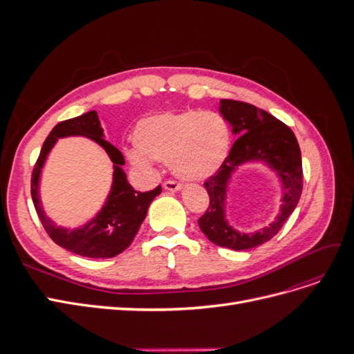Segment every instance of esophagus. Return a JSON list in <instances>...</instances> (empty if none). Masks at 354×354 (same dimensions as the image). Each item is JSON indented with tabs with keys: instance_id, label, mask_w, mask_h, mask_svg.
Segmentation results:
<instances>
[{
	"instance_id": "1",
	"label": "esophagus",
	"mask_w": 354,
	"mask_h": 354,
	"mask_svg": "<svg viewBox=\"0 0 354 354\" xmlns=\"http://www.w3.org/2000/svg\"><path fill=\"white\" fill-rule=\"evenodd\" d=\"M164 189L169 190V192H178V190H181V185L177 183V181L168 180V181H165V183H164Z\"/></svg>"
}]
</instances>
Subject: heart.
I'll use <instances>...</instances> for the list:
<instances>
[{
    "label": "heart",
    "mask_w": 354,
    "mask_h": 354,
    "mask_svg": "<svg viewBox=\"0 0 354 354\" xmlns=\"http://www.w3.org/2000/svg\"><path fill=\"white\" fill-rule=\"evenodd\" d=\"M136 151L128 153L140 169L151 159L169 162L173 173L186 181H201L216 174L229 156L232 133L227 121L216 112L185 111L140 121L136 128Z\"/></svg>",
    "instance_id": "obj_1"
}]
</instances>
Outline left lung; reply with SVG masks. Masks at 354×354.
Returning <instances> with one entry per match:
<instances>
[{
  "label": "left lung",
  "mask_w": 354,
  "mask_h": 354,
  "mask_svg": "<svg viewBox=\"0 0 354 354\" xmlns=\"http://www.w3.org/2000/svg\"><path fill=\"white\" fill-rule=\"evenodd\" d=\"M220 113L232 125L238 140L221 168L203 183L209 205L198 223L212 243L234 251L251 250L270 241L295 209L303 190L301 151L291 128L254 104L223 99ZM250 162H261L274 171L281 181L283 198L274 222L260 231L243 234L230 226L225 208L232 173Z\"/></svg>",
  "instance_id": "1"
}]
</instances>
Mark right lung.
<instances>
[{
	"label": "right lung",
	"mask_w": 354,
	"mask_h": 354,
	"mask_svg": "<svg viewBox=\"0 0 354 354\" xmlns=\"http://www.w3.org/2000/svg\"><path fill=\"white\" fill-rule=\"evenodd\" d=\"M73 135L87 136L105 149L114 162V177L111 192L102 209L81 228L68 230L57 227L45 216L39 196V178L46 156L58 138ZM103 137V128L95 111L59 122L41 147L30 180L32 201L48 236L62 248L88 259H111L127 250L146 218L151 202L162 192L160 186L143 194L136 192L122 169L125 164L122 153Z\"/></svg>",
	"instance_id": "right-lung-1"
}]
</instances>
